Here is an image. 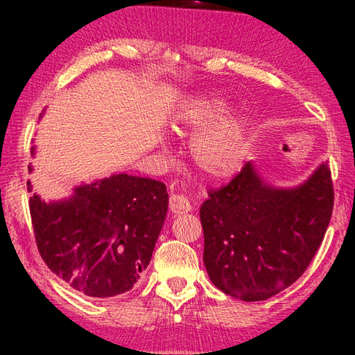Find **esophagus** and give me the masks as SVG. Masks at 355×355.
Segmentation results:
<instances>
[{"instance_id":"34e87169","label":"esophagus","mask_w":355,"mask_h":355,"mask_svg":"<svg viewBox=\"0 0 355 355\" xmlns=\"http://www.w3.org/2000/svg\"><path fill=\"white\" fill-rule=\"evenodd\" d=\"M173 207H177L178 208V213H180V209H184L186 207H188V200H184V199H182V197L178 196V197H175V205H173Z\"/></svg>"}]
</instances>
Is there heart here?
Masks as SVG:
<instances>
[{
    "label": "heart",
    "instance_id": "b5f03b06",
    "mask_svg": "<svg viewBox=\"0 0 355 355\" xmlns=\"http://www.w3.org/2000/svg\"><path fill=\"white\" fill-rule=\"evenodd\" d=\"M230 139H232L230 135H227V133H218V137L203 136L202 142H203V147H205L207 159L208 161L216 159L218 158V155L225 152L227 148H230V146H232Z\"/></svg>",
    "mask_w": 355,
    "mask_h": 355
}]
</instances>
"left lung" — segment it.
Masks as SVG:
<instances>
[{"label": "left lung", "instance_id": "left-lung-1", "mask_svg": "<svg viewBox=\"0 0 355 355\" xmlns=\"http://www.w3.org/2000/svg\"><path fill=\"white\" fill-rule=\"evenodd\" d=\"M28 169L34 171L33 163ZM28 192L35 244L53 272L92 297L133 288L164 224V183L116 172L78 184L69 199L45 200L31 180Z\"/></svg>", "mask_w": 355, "mask_h": 355}]
</instances>
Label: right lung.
I'll return each instance as SVG.
<instances>
[{"label": "right lung", "mask_w": 355, "mask_h": 355, "mask_svg": "<svg viewBox=\"0 0 355 355\" xmlns=\"http://www.w3.org/2000/svg\"><path fill=\"white\" fill-rule=\"evenodd\" d=\"M200 208L203 261L213 284L245 302L266 300L309 268L334 209L327 166L294 189H272L252 164L208 191Z\"/></svg>", "instance_id": "obj_1"}]
</instances>
